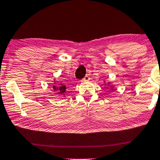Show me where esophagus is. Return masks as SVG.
Returning a JSON list of instances; mask_svg holds the SVG:
<instances>
[{
    "mask_svg": "<svg viewBox=\"0 0 160 160\" xmlns=\"http://www.w3.org/2000/svg\"><path fill=\"white\" fill-rule=\"evenodd\" d=\"M89 80H90L89 76L86 75V76H85V77L82 80V82H88V81H89Z\"/></svg>",
    "mask_w": 160,
    "mask_h": 160,
    "instance_id": "1",
    "label": "esophagus"
}]
</instances>
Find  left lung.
Masks as SVG:
<instances>
[{
	"label": "left lung",
	"mask_w": 160,
	"mask_h": 160,
	"mask_svg": "<svg viewBox=\"0 0 160 160\" xmlns=\"http://www.w3.org/2000/svg\"><path fill=\"white\" fill-rule=\"evenodd\" d=\"M110 87H111V88H112V85H110ZM111 89H112V90H113V88H111Z\"/></svg>",
	"instance_id": "obj_1"
}]
</instances>
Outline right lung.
<instances>
[{"label": "right lung", "mask_w": 160, "mask_h": 160, "mask_svg": "<svg viewBox=\"0 0 160 160\" xmlns=\"http://www.w3.org/2000/svg\"><path fill=\"white\" fill-rule=\"evenodd\" d=\"M53 89L57 91V93L60 95H65V91H66V87L65 85H63L62 84H60L59 85H54Z\"/></svg>", "instance_id": "1"}]
</instances>
